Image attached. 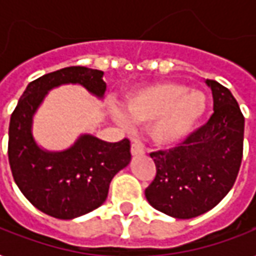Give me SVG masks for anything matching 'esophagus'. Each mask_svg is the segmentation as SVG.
<instances>
[{"label":"esophagus","instance_id":"1","mask_svg":"<svg viewBox=\"0 0 256 256\" xmlns=\"http://www.w3.org/2000/svg\"><path fill=\"white\" fill-rule=\"evenodd\" d=\"M130 151H132V155H141V154H144V151H142V148H141L140 144H137V142H133L132 144V148H130Z\"/></svg>","mask_w":256,"mask_h":256}]
</instances>
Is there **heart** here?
Masks as SVG:
<instances>
[{
	"mask_svg": "<svg viewBox=\"0 0 256 256\" xmlns=\"http://www.w3.org/2000/svg\"><path fill=\"white\" fill-rule=\"evenodd\" d=\"M208 108L205 92L182 83L162 82L128 92L123 101L124 114L138 123H150L148 136L155 146L173 148L182 144L202 119ZM114 118L128 124L126 116L114 110Z\"/></svg>",
	"mask_w": 256,
	"mask_h": 256,
	"instance_id": "1",
	"label": "heart"
}]
</instances>
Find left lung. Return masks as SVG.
<instances>
[{
	"label": "left lung",
	"instance_id": "8db88e82",
	"mask_svg": "<svg viewBox=\"0 0 256 256\" xmlns=\"http://www.w3.org/2000/svg\"><path fill=\"white\" fill-rule=\"evenodd\" d=\"M214 96V114L178 146L151 152L156 176L146 188L154 208L178 219L208 212L232 190L242 159L244 116L228 88L205 82Z\"/></svg>",
	"mask_w": 256,
	"mask_h": 256
}]
</instances>
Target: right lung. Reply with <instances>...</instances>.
<instances>
[{"mask_svg": "<svg viewBox=\"0 0 256 256\" xmlns=\"http://www.w3.org/2000/svg\"><path fill=\"white\" fill-rule=\"evenodd\" d=\"M104 72L69 66L28 83L10 115L8 158L16 186L36 208L56 219H74L101 206L110 180L130 164V141L106 142L82 134L70 148L47 151L33 137V116L48 91L80 84L98 98L106 90Z\"/></svg>", "mask_w": 256, "mask_h": 256, "instance_id": "right-lung-1", "label": "right lung"}]
</instances>
